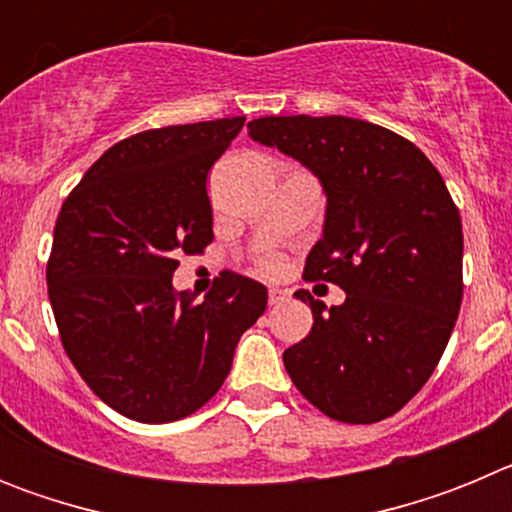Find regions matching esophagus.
Returning <instances> with one entry per match:
<instances>
[{"label":"esophagus","mask_w":512,"mask_h":512,"mask_svg":"<svg viewBox=\"0 0 512 512\" xmlns=\"http://www.w3.org/2000/svg\"><path fill=\"white\" fill-rule=\"evenodd\" d=\"M289 300L287 289H269V305H282Z\"/></svg>","instance_id":"1"}]
</instances>
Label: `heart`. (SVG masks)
<instances>
[{
    "instance_id": "obj_1",
    "label": "heart",
    "mask_w": 512,
    "mask_h": 512,
    "mask_svg": "<svg viewBox=\"0 0 512 512\" xmlns=\"http://www.w3.org/2000/svg\"><path fill=\"white\" fill-rule=\"evenodd\" d=\"M279 269H282V259H279L277 253H266V256H261L259 259V271L261 274H266V277L279 274Z\"/></svg>"
}]
</instances>
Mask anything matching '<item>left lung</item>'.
I'll return each mask as SVG.
<instances>
[{
	"mask_svg": "<svg viewBox=\"0 0 512 512\" xmlns=\"http://www.w3.org/2000/svg\"><path fill=\"white\" fill-rule=\"evenodd\" d=\"M251 138L315 171L328 194L323 238L305 282L346 292L284 351L307 402L341 423H379L402 410L436 369L459 318L464 233L459 207L423 151L354 117H259Z\"/></svg>",
	"mask_w": 512,
	"mask_h": 512,
	"instance_id": "left-lung-1",
	"label": "left lung"
}]
</instances>
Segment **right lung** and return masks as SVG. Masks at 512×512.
<instances>
[{
	"label": "right lung",
	"instance_id": "right-lung-1",
	"mask_svg": "<svg viewBox=\"0 0 512 512\" xmlns=\"http://www.w3.org/2000/svg\"><path fill=\"white\" fill-rule=\"evenodd\" d=\"M246 117L135 133L104 151L58 212L48 297L89 390L138 423L187 418L223 387L266 287L220 271L202 302L176 292L182 253L212 243L207 174Z\"/></svg>",
	"mask_w": 512,
	"mask_h": 512
}]
</instances>
